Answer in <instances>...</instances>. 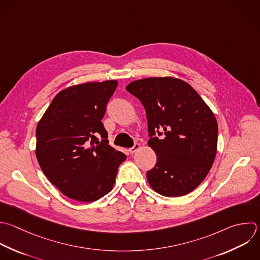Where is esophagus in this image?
Instances as JSON below:
<instances>
[{"mask_svg":"<svg viewBox=\"0 0 260 260\" xmlns=\"http://www.w3.org/2000/svg\"><path fill=\"white\" fill-rule=\"evenodd\" d=\"M139 148H140V144L139 143H135L131 148H129V152L132 154V153L136 152Z\"/></svg>","mask_w":260,"mask_h":260,"instance_id":"esophagus-1","label":"esophagus"}]
</instances>
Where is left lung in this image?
Wrapping results in <instances>:
<instances>
[{
  "label": "left lung",
  "mask_w": 260,
  "mask_h": 260,
  "mask_svg": "<svg viewBox=\"0 0 260 260\" xmlns=\"http://www.w3.org/2000/svg\"><path fill=\"white\" fill-rule=\"evenodd\" d=\"M143 105L156 164L146 173L150 187L167 197L193 191L207 176L217 147L216 119L187 82L149 77L127 85ZM157 133L163 135L154 138Z\"/></svg>",
  "instance_id": "left-lung-1"
}]
</instances>
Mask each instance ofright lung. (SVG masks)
Wrapping results in <instances>:
<instances>
[{
    "label": "right lung",
    "mask_w": 260,
    "mask_h": 260,
    "mask_svg": "<svg viewBox=\"0 0 260 260\" xmlns=\"http://www.w3.org/2000/svg\"><path fill=\"white\" fill-rule=\"evenodd\" d=\"M117 85L107 80L63 89L38 124V161L50 182L71 199L91 202L104 197L126 159L109 144L102 123Z\"/></svg>",
    "instance_id": "right-lung-1"
}]
</instances>
